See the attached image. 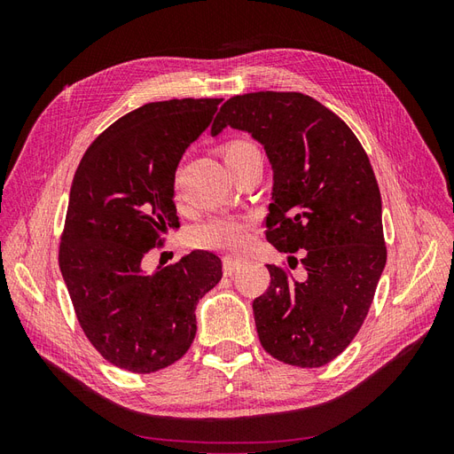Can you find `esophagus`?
<instances>
[{
  "mask_svg": "<svg viewBox=\"0 0 454 454\" xmlns=\"http://www.w3.org/2000/svg\"><path fill=\"white\" fill-rule=\"evenodd\" d=\"M240 267H242V259L232 257V255H225L223 257V274H225V277H231V274H235Z\"/></svg>",
  "mask_w": 454,
  "mask_h": 454,
  "instance_id": "34e87169",
  "label": "esophagus"
}]
</instances>
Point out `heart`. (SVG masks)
Wrapping results in <instances>:
<instances>
[{
    "label": "heart",
    "mask_w": 454,
    "mask_h": 454,
    "mask_svg": "<svg viewBox=\"0 0 454 454\" xmlns=\"http://www.w3.org/2000/svg\"><path fill=\"white\" fill-rule=\"evenodd\" d=\"M227 168L237 167L242 160L252 155H259L257 145L250 140L235 138L225 142L219 147ZM252 239V223L248 219L240 217H210L195 227L193 240L199 248L206 250H223V252H239L248 246Z\"/></svg>",
    "instance_id": "b5f03b06"
}]
</instances>
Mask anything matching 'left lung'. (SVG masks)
<instances>
[{
	"label": "left lung",
	"instance_id": "obj_1",
	"mask_svg": "<svg viewBox=\"0 0 454 454\" xmlns=\"http://www.w3.org/2000/svg\"><path fill=\"white\" fill-rule=\"evenodd\" d=\"M225 127L250 132L272 164L267 240L282 254L305 250L303 282L267 265L270 286L252 305L261 347L284 364L322 367L360 332L387 265L375 172L347 122L307 94L232 96L212 136Z\"/></svg>",
	"mask_w": 454,
	"mask_h": 454
}]
</instances>
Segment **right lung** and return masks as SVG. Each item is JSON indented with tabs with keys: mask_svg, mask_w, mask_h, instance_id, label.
I'll return each mask as SVG.
<instances>
[{
	"mask_svg": "<svg viewBox=\"0 0 454 454\" xmlns=\"http://www.w3.org/2000/svg\"><path fill=\"white\" fill-rule=\"evenodd\" d=\"M222 98L151 102L109 125L74 176L59 263L81 329L109 364L155 373L197 333L199 299L222 280V259L195 250L145 272V255L180 222L174 177Z\"/></svg>",
	"mask_w": 454,
	"mask_h": 454,
	"instance_id": "obj_1",
	"label": "right lung"
}]
</instances>
